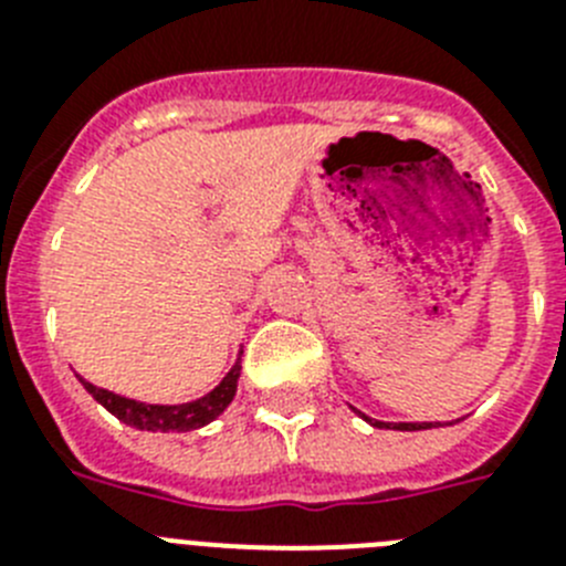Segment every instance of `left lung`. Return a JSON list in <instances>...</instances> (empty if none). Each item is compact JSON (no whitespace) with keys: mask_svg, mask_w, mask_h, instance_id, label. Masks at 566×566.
I'll return each mask as SVG.
<instances>
[{"mask_svg":"<svg viewBox=\"0 0 566 566\" xmlns=\"http://www.w3.org/2000/svg\"><path fill=\"white\" fill-rule=\"evenodd\" d=\"M352 411L359 419H365L371 428H388V431H428V428H442V424L459 422V419H382L374 417V413L359 411L357 405H352Z\"/></svg>","mask_w":566,"mask_h":566,"instance_id":"left-lung-1","label":"left lung"}]
</instances>
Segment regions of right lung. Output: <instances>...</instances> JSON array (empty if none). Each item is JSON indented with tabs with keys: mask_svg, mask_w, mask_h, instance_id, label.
<instances>
[{
	"mask_svg": "<svg viewBox=\"0 0 566 566\" xmlns=\"http://www.w3.org/2000/svg\"><path fill=\"white\" fill-rule=\"evenodd\" d=\"M240 354H243V348L234 352V357L229 359L221 377L214 379L209 388H203L195 397L184 399L129 397V394L104 388V385L93 382V379H84L82 374H76V377L90 397L96 399L102 408H107L115 419H122L124 424H129V428H138V431L184 433L195 431V428H203V424H209L212 419H218L227 411V405L232 402L234 391H238Z\"/></svg>",
	"mask_w": 566,
	"mask_h": 566,
	"instance_id": "add662e5",
	"label": "right lung"
}]
</instances>
